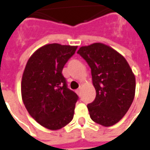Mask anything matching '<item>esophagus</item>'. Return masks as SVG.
<instances>
[{
  "label": "esophagus",
  "mask_w": 150,
  "mask_h": 150,
  "mask_svg": "<svg viewBox=\"0 0 150 150\" xmlns=\"http://www.w3.org/2000/svg\"><path fill=\"white\" fill-rule=\"evenodd\" d=\"M81 91H82V88H79V89L76 90V93L78 94V96H81Z\"/></svg>",
  "instance_id": "34e87169"
}]
</instances>
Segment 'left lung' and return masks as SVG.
Returning <instances> with one entry per match:
<instances>
[{"label":"left lung","instance_id":"1","mask_svg":"<svg viewBox=\"0 0 150 150\" xmlns=\"http://www.w3.org/2000/svg\"><path fill=\"white\" fill-rule=\"evenodd\" d=\"M90 66L96 99L88 104L91 119L109 127L119 122L132 104L136 79L132 69L116 50L104 43L81 46L77 51Z\"/></svg>","mask_w":150,"mask_h":150}]
</instances>
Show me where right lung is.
Returning a JSON list of instances; mask_svg holds the SVG:
<instances>
[{"instance_id": "add662e5", "label": "right lung", "mask_w": 150, "mask_h": 150, "mask_svg": "<svg viewBox=\"0 0 150 150\" xmlns=\"http://www.w3.org/2000/svg\"><path fill=\"white\" fill-rule=\"evenodd\" d=\"M77 46L46 44L33 53L22 75V101L29 114L50 130H59L73 119L78 96L67 87L62 71Z\"/></svg>"}]
</instances>
